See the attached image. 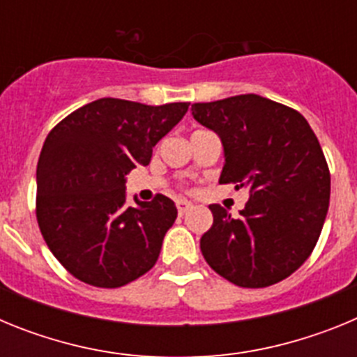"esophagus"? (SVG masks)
<instances>
[{
    "label": "esophagus",
    "mask_w": 357,
    "mask_h": 357,
    "mask_svg": "<svg viewBox=\"0 0 357 357\" xmlns=\"http://www.w3.org/2000/svg\"><path fill=\"white\" fill-rule=\"evenodd\" d=\"M191 207H193V204H191V202H188V200H184V198H181V200H176V209H178V213H181V214L188 213V211L191 209Z\"/></svg>",
    "instance_id": "34e87169"
}]
</instances>
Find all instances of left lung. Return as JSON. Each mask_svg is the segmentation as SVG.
Listing matches in <instances>:
<instances>
[{
	"mask_svg": "<svg viewBox=\"0 0 357 357\" xmlns=\"http://www.w3.org/2000/svg\"><path fill=\"white\" fill-rule=\"evenodd\" d=\"M191 114L220 135V184L248 189L234 218L209 206L213 227L200 239L214 272L241 288H266L304 264L326 222L331 175L304 116L259 94L195 103Z\"/></svg>",
	"mask_w": 357,
	"mask_h": 357,
	"instance_id": "left-lung-1",
	"label": "left lung"
}]
</instances>
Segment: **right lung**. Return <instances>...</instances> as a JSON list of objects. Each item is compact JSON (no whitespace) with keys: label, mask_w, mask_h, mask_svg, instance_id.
Returning a JSON list of instances; mask_svg holds the SVG:
<instances>
[{"label":"right lung","mask_w":357,"mask_h":357,"mask_svg":"<svg viewBox=\"0 0 357 357\" xmlns=\"http://www.w3.org/2000/svg\"><path fill=\"white\" fill-rule=\"evenodd\" d=\"M189 103L100 98L62 119L37 162V222L59 263L82 282L119 288L157 263L175 223L173 200L127 206V175L150 164L153 146Z\"/></svg>","instance_id":"obj_1"}]
</instances>
